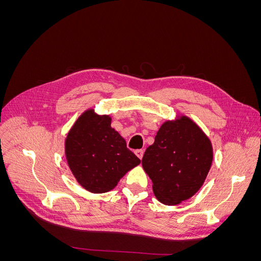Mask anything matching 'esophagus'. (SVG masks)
I'll return each mask as SVG.
<instances>
[{
	"instance_id": "34e87169",
	"label": "esophagus",
	"mask_w": 261,
	"mask_h": 261,
	"mask_svg": "<svg viewBox=\"0 0 261 261\" xmlns=\"http://www.w3.org/2000/svg\"><path fill=\"white\" fill-rule=\"evenodd\" d=\"M135 154L138 156V159H143V155H144V150H141V149H139V150H136L135 151Z\"/></svg>"
}]
</instances>
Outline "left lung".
Returning <instances> with one entry per match:
<instances>
[{
  "label": "left lung",
  "mask_w": 261,
  "mask_h": 261,
  "mask_svg": "<svg viewBox=\"0 0 261 261\" xmlns=\"http://www.w3.org/2000/svg\"><path fill=\"white\" fill-rule=\"evenodd\" d=\"M212 159L213 149L208 136L192 118L179 115L160 126L141 164L152 180L155 198L174 206L199 191Z\"/></svg>",
  "instance_id": "left-lung-1"
}]
</instances>
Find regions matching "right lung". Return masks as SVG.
<instances>
[{
  "label": "right lung",
  "mask_w": 261,
  "mask_h": 261,
  "mask_svg": "<svg viewBox=\"0 0 261 261\" xmlns=\"http://www.w3.org/2000/svg\"><path fill=\"white\" fill-rule=\"evenodd\" d=\"M68 168L83 188L108 193L140 160L126 147L125 139L111 127V116L88 109L77 118L65 138Z\"/></svg>",
  "instance_id": "obj_1"
}]
</instances>
